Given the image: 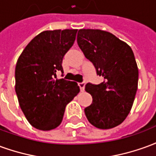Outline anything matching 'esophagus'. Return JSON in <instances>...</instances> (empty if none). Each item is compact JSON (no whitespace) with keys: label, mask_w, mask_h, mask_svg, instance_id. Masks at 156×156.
<instances>
[{"label":"esophagus","mask_w":156,"mask_h":156,"mask_svg":"<svg viewBox=\"0 0 156 156\" xmlns=\"http://www.w3.org/2000/svg\"><path fill=\"white\" fill-rule=\"evenodd\" d=\"M78 86H79V88H80V90L81 92H83L84 91V88H85V83H78Z\"/></svg>","instance_id":"esophagus-1"}]
</instances>
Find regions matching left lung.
I'll return each mask as SVG.
<instances>
[{
    "mask_svg": "<svg viewBox=\"0 0 156 156\" xmlns=\"http://www.w3.org/2000/svg\"><path fill=\"white\" fill-rule=\"evenodd\" d=\"M77 41L83 54L104 77L99 84L87 83L85 90L93 97L84 108L89 123L98 129L116 127L132 108L138 88L139 71L129 45L110 32L80 29Z\"/></svg>",
    "mask_w": 156,
    "mask_h": 156,
    "instance_id": "8db88e82",
    "label": "left lung"
}]
</instances>
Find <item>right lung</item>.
Listing matches in <instances>:
<instances>
[{
    "mask_svg": "<svg viewBox=\"0 0 156 156\" xmlns=\"http://www.w3.org/2000/svg\"><path fill=\"white\" fill-rule=\"evenodd\" d=\"M77 29L44 31L29 42L17 59L15 89L19 105L37 129L60 125L66 105L80 89L76 82L58 79L62 58L76 39Z\"/></svg>",
    "mask_w": 156,
    "mask_h": 156,
    "instance_id": "right-lung-1",
    "label": "right lung"
}]
</instances>
